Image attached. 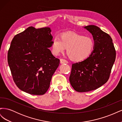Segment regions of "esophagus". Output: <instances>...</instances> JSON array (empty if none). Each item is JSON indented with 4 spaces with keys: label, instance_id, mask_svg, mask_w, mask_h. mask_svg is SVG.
<instances>
[{
    "label": "esophagus",
    "instance_id": "obj_1",
    "mask_svg": "<svg viewBox=\"0 0 122 122\" xmlns=\"http://www.w3.org/2000/svg\"><path fill=\"white\" fill-rule=\"evenodd\" d=\"M60 62L61 64H64V63H66V64H68V61L66 60H64V59H62V58H61L60 60Z\"/></svg>",
    "mask_w": 122,
    "mask_h": 122
}]
</instances>
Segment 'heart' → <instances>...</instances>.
<instances>
[{
  "mask_svg": "<svg viewBox=\"0 0 122 122\" xmlns=\"http://www.w3.org/2000/svg\"><path fill=\"white\" fill-rule=\"evenodd\" d=\"M67 48V54L73 61H83L89 57L95 49V42L90 36L74 32L62 34L61 38L55 36L51 46L52 54L58 55L64 52Z\"/></svg>",
  "mask_w": 122,
  "mask_h": 122,
  "instance_id": "obj_1",
  "label": "heart"
}]
</instances>
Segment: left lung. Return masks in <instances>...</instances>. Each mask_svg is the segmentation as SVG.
Listing matches in <instances>:
<instances>
[{
    "label": "left lung",
    "instance_id": "left-lung-1",
    "mask_svg": "<svg viewBox=\"0 0 122 122\" xmlns=\"http://www.w3.org/2000/svg\"><path fill=\"white\" fill-rule=\"evenodd\" d=\"M84 28L93 35L95 49L86 60L72 64L69 80L78 92L95 90L107 81L116 56L112 40L108 34L95 25Z\"/></svg>",
    "mask_w": 122,
    "mask_h": 122
}]
</instances>
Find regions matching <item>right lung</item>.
I'll list each match as a JSON object with an SVG mask.
<instances>
[{"label":"right lung","mask_w":122,"mask_h":122,"mask_svg":"<svg viewBox=\"0 0 122 122\" xmlns=\"http://www.w3.org/2000/svg\"><path fill=\"white\" fill-rule=\"evenodd\" d=\"M51 31L47 27H29L10 43L8 61L13 80L19 89L29 94H45L60 64L49 49L53 39Z\"/></svg>","instance_id":"obj_1"}]
</instances>
